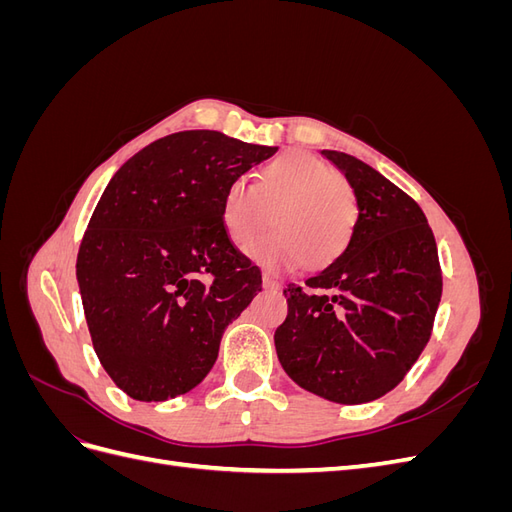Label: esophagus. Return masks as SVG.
<instances>
[{
    "label": "esophagus",
    "mask_w": 512,
    "mask_h": 512,
    "mask_svg": "<svg viewBox=\"0 0 512 512\" xmlns=\"http://www.w3.org/2000/svg\"><path fill=\"white\" fill-rule=\"evenodd\" d=\"M262 286H265L267 290H280V282H277L275 280V277H271L269 273H265V275H262Z\"/></svg>",
    "instance_id": "34e87169"
}]
</instances>
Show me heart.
I'll list each match as a JSON object with an SVG mask.
<instances>
[{
    "instance_id": "obj_1",
    "label": "heart",
    "mask_w": 512,
    "mask_h": 512,
    "mask_svg": "<svg viewBox=\"0 0 512 512\" xmlns=\"http://www.w3.org/2000/svg\"><path fill=\"white\" fill-rule=\"evenodd\" d=\"M272 211L274 232L250 245V256L265 265L324 269L352 241L359 200L352 185L322 160L288 151L262 166L254 183L232 179L222 194L220 222L239 250L266 225Z\"/></svg>"
}]
</instances>
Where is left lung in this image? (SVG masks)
<instances>
[{"label":"left lung","mask_w":512,"mask_h":512,"mask_svg":"<svg viewBox=\"0 0 512 512\" xmlns=\"http://www.w3.org/2000/svg\"><path fill=\"white\" fill-rule=\"evenodd\" d=\"M322 156L352 185L359 220L342 256L284 290L288 316L275 350L305 391L352 406L393 391L416 363L431 337L442 271L414 198L348 153Z\"/></svg>","instance_id":"8db88e82"}]
</instances>
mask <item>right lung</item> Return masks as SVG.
Segmentation results:
<instances>
[{"label":"right lung","instance_id":"obj_1","mask_svg":"<svg viewBox=\"0 0 512 512\" xmlns=\"http://www.w3.org/2000/svg\"><path fill=\"white\" fill-rule=\"evenodd\" d=\"M277 147L215 130L160 138L123 164L76 256L91 344L138 401L192 391L222 335L262 288L254 262L220 222L224 188Z\"/></svg>","mask_w":512,"mask_h":512}]
</instances>
